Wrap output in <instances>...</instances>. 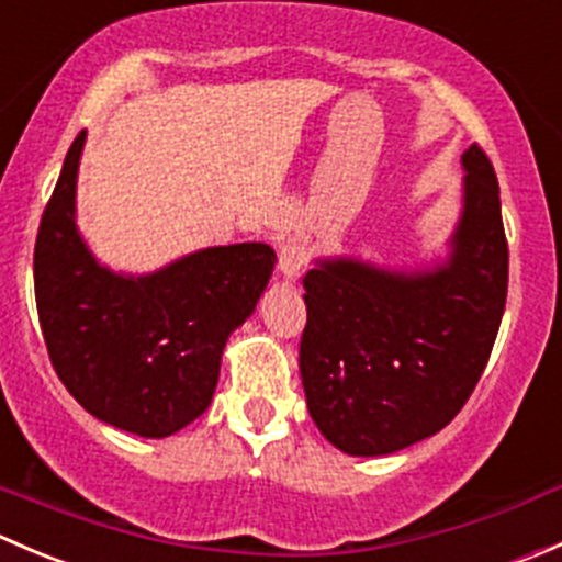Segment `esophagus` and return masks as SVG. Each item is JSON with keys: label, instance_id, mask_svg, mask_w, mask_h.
<instances>
[{"label": "esophagus", "instance_id": "obj_1", "mask_svg": "<svg viewBox=\"0 0 562 562\" xmlns=\"http://www.w3.org/2000/svg\"><path fill=\"white\" fill-rule=\"evenodd\" d=\"M304 263H307V241L302 236H291L285 245L280 247V274L285 280H296L302 274Z\"/></svg>", "mask_w": 562, "mask_h": 562}]
</instances>
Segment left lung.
Here are the masks:
<instances>
[{
    "label": "left lung",
    "mask_w": 562,
    "mask_h": 562,
    "mask_svg": "<svg viewBox=\"0 0 562 562\" xmlns=\"http://www.w3.org/2000/svg\"><path fill=\"white\" fill-rule=\"evenodd\" d=\"M462 168L446 263L394 271L328 258L304 274L299 370L310 416L345 454H394L440 432L490 361L508 291L501 187L479 144Z\"/></svg>",
    "instance_id": "left-lung-1"
}]
</instances>
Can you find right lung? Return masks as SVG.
I'll use <instances>...</instances> for the list:
<instances>
[{"label": "right lung", "mask_w": 562, "mask_h": 562, "mask_svg": "<svg viewBox=\"0 0 562 562\" xmlns=\"http://www.w3.org/2000/svg\"><path fill=\"white\" fill-rule=\"evenodd\" d=\"M83 138L67 151L35 241L45 348L83 411L140 438H168L212 402L225 342L252 315L277 255L245 241L144 277L100 266L76 228Z\"/></svg>", "instance_id": "add662e5"}]
</instances>
